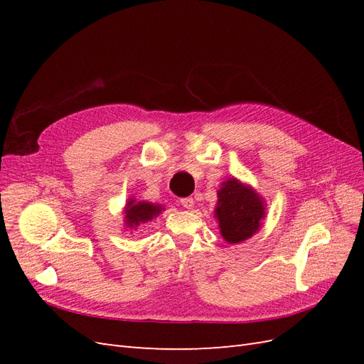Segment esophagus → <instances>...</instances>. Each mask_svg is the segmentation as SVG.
I'll list each match as a JSON object with an SVG mask.
<instances>
[{
    "instance_id": "obj_1",
    "label": "esophagus",
    "mask_w": 364,
    "mask_h": 364,
    "mask_svg": "<svg viewBox=\"0 0 364 364\" xmlns=\"http://www.w3.org/2000/svg\"><path fill=\"white\" fill-rule=\"evenodd\" d=\"M181 203H182V206H183V208L190 209V208H193V206H194V199H193V197H182V199H181Z\"/></svg>"
}]
</instances>
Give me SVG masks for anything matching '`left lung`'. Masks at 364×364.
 Wrapping results in <instances>:
<instances>
[{
	"mask_svg": "<svg viewBox=\"0 0 364 364\" xmlns=\"http://www.w3.org/2000/svg\"><path fill=\"white\" fill-rule=\"evenodd\" d=\"M218 194L217 218L228 243H240L257 232L264 217L261 197L237 179L223 182Z\"/></svg>",
	"mask_w": 364,
	"mask_h": 364,
	"instance_id": "obj_1",
	"label": "left lung"
}]
</instances>
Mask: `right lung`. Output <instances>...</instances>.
I'll list each match as a JSON object with an SVG mask.
<instances>
[{
  "instance_id": "1",
  "label": "right lung",
  "mask_w": 364,
  "mask_h": 364,
  "mask_svg": "<svg viewBox=\"0 0 364 364\" xmlns=\"http://www.w3.org/2000/svg\"><path fill=\"white\" fill-rule=\"evenodd\" d=\"M162 211V208L159 205H153V203H144V202H138L130 200L126 208V222L129 228H136L139 223H146L153 217H156Z\"/></svg>"
}]
</instances>
